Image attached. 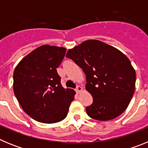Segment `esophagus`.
I'll use <instances>...</instances> for the list:
<instances>
[{"instance_id": "34e87169", "label": "esophagus", "mask_w": 148, "mask_h": 148, "mask_svg": "<svg viewBox=\"0 0 148 148\" xmlns=\"http://www.w3.org/2000/svg\"><path fill=\"white\" fill-rule=\"evenodd\" d=\"M82 90H83V88H82V86H78L76 90H75V91H76L77 93H80V92L82 91Z\"/></svg>"}]
</instances>
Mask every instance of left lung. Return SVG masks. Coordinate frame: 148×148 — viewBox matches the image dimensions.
<instances>
[{"label": "left lung", "instance_id": "left-lung-1", "mask_svg": "<svg viewBox=\"0 0 148 148\" xmlns=\"http://www.w3.org/2000/svg\"><path fill=\"white\" fill-rule=\"evenodd\" d=\"M86 75V90L93 102L86 108L90 118L108 121L127 109L135 91L136 71L118 49L99 40H87L68 50Z\"/></svg>", "mask_w": 148, "mask_h": 148}]
</instances>
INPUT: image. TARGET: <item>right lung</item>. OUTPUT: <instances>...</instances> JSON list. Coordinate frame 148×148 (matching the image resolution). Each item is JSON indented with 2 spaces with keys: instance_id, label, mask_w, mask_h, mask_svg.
Here are the masks:
<instances>
[{
  "instance_id": "1",
  "label": "right lung",
  "mask_w": 148,
  "mask_h": 148,
  "mask_svg": "<svg viewBox=\"0 0 148 148\" xmlns=\"http://www.w3.org/2000/svg\"><path fill=\"white\" fill-rule=\"evenodd\" d=\"M66 48L42 45L18 63L13 73L15 97L27 114L40 122H59L67 116L75 92L64 89L57 73Z\"/></svg>"
}]
</instances>
